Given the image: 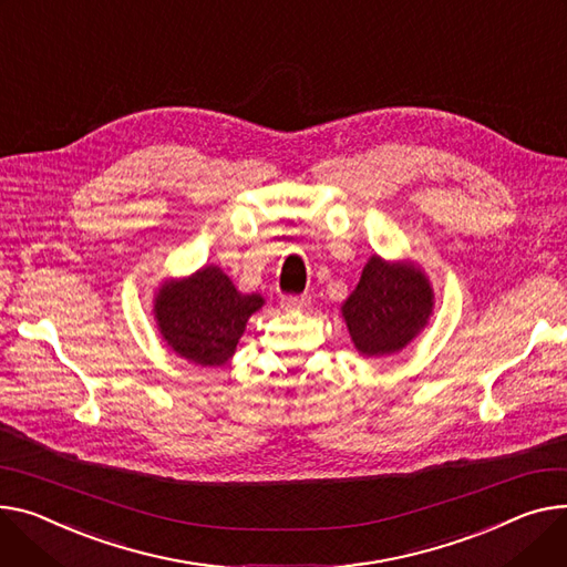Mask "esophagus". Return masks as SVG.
<instances>
[{
  "label": "esophagus",
  "instance_id": "obj_1",
  "mask_svg": "<svg viewBox=\"0 0 567 567\" xmlns=\"http://www.w3.org/2000/svg\"><path fill=\"white\" fill-rule=\"evenodd\" d=\"M280 306H282V310L300 312V310H306V308L310 306V296H308V293H300V296H282V298H280Z\"/></svg>",
  "mask_w": 567,
  "mask_h": 567
}]
</instances>
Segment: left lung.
<instances>
[{"instance_id": "left-lung-1", "label": "left lung", "mask_w": 567, "mask_h": 567, "mask_svg": "<svg viewBox=\"0 0 567 567\" xmlns=\"http://www.w3.org/2000/svg\"><path fill=\"white\" fill-rule=\"evenodd\" d=\"M433 315V289L412 261L373 255L342 306L355 349L367 358L392 355L417 337Z\"/></svg>"}]
</instances>
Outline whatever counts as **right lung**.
<instances>
[{"label": "right lung", "mask_w": 567, "mask_h": 567, "mask_svg": "<svg viewBox=\"0 0 567 567\" xmlns=\"http://www.w3.org/2000/svg\"><path fill=\"white\" fill-rule=\"evenodd\" d=\"M261 306L259 293H241L218 267H205L159 287L155 319L166 344L179 358L218 367L235 355L250 315Z\"/></svg>", "instance_id": "1"}]
</instances>
